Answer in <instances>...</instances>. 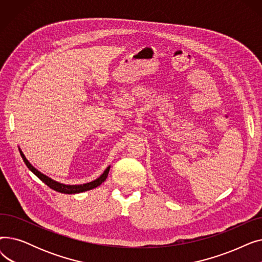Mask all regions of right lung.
I'll list each match as a JSON object with an SVG mask.
<instances>
[{"mask_svg":"<svg viewBox=\"0 0 262 262\" xmlns=\"http://www.w3.org/2000/svg\"><path fill=\"white\" fill-rule=\"evenodd\" d=\"M20 154H21V157L23 159V161L25 162L26 167L29 168L38 178L39 180L42 181L48 187H50L51 189L57 191V192H60V193H66V194H74V193H80V192H84V191H88V190H91L93 188H96L99 187L102 183H104L106 181V178L108 176V173H109V169L110 167H108L104 173L99 177L96 178L95 181L93 182H90V183H87V184H84V185H63V184H60V183H57L55 182L53 180H51L50 177L46 176L45 174H42L41 172H39L37 169H35L32 164L30 163V161L27 160L24 156V154L20 150Z\"/></svg>","mask_w":262,"mask_h":262,"instance_id":"1","label":"right lung"}]
</instances>
